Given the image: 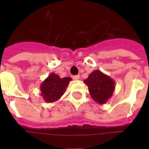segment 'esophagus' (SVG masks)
I'll list each match as a JSON object with an SVG mask.
<instances>
[{"mask_svg": "<svg viewBox=\"0 0 149 149\" xmlns=\"http://www.w3.org/2000/svg\"><path fill=\"white\" fill-rule=\"evenodd\" d=\"M72 78H73L74 80H79V79H80V75H74L72 76Z\"/></svg>", "mask_w": 149, "mask_h": 149, "instance_id": "esophagus-1", "label": "esophagus"}]
</instances>
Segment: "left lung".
<instances>
[{
    "label": "left lung",
    "mask_w": 149,
    "mask_h": 149,
    "mask_svg": "<svg viewBox=\"0 0 149 149\" xmlns=\"http://www.w3.org/2000/svg\"><path fill=\"white\" fill-rule=\"evenodd\" d=\"M91 97L97 104L107 102L115 91V81L99 70H95L84 80Z\"/></svg>",
    "instance_id": "left-lung-1"
}]
</instances>
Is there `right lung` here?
<instances>
[{
  "label": "right lung",
  "mask_w": 149,
  "mask_h": 149,
  "mask_svg": "<svg viewBox=\"0 0 149 149\" xmlns=\"http://www.w3.org/2000/svg\"><path fill=\"white\" fill-rule=\"evenodd\" d=\"M71 81V77L60 78V76L53 72L50 74L40 85L41 95L44 101L48 103H52L60 99Z\"/></svg>",
  "instance_id": "1"
}]
</instances>
